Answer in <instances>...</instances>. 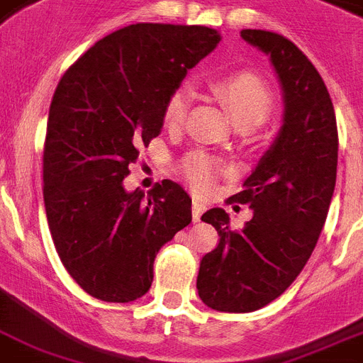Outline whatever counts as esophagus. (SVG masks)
<instances>
[{
  "label": "esophagus",
  "instance_id": "1",
  "mask_svg": "<svg viewBox=\"0 0 363 363\" xmlns=\"http://www.w3.org/2000/svg\"><path fill=\"white\" fill-rule=\"evenodd\" d=\"M203 211H205L203 201H201L199 198H194V201H192V220L199 222V218H201V215H203Z\"/></svg>",
  "mask_w": 363,
  "mask_h": 363
}]
</instances>
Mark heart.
Listing matches in <instances>:
<instances>
[{
  "mask_svg": "<svg viewBox=\"0 0 363 363\" xmlns=\"http://www.w3.org/2000/svg\"><path fill=\"white\" fill-rule=\"evenodd\" d=\"M211 90L226 105L233 122L239 128H258L264 124L273 113L275 101L269 88L258 75L250 71H233L226 75L216 77L211 81ZM190 105V92L184 88H177L169 94L164 105V124L167 128H179L184 122ZM222 164L218 160L211 158L205 152H192L182 158L179 164L181 175L192 184L196 190H207L215 181L216 171Z\"/></svg>",
  "mask_w": 363,
  "mask_h": 363,
  "instance_id": "1",
  "label": "heart"
}]
</instances>
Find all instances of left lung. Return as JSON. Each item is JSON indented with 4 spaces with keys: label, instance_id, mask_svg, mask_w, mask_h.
<instances>
[{
    "label": "left lung",
    "instance_id": "8db88e82",
    "mask_svg": "<svg viewBox=\"0 0 363 363\" xmlns=\"http://www.w3.org/2000/svg\"><path fill=\"white\" fill-rule=\"evenodd\" d=\"M265 54L284 90V124L242 190L228 201L250 205L242 230L224 209L201 220L218 245L199 262L198 294L222 313H252L286 290L311 258L326 222L337 175V122L320 73L290 39L275 31L242 30Z\"/></svg>",
    "mask_w": 363,
    "mask_h": 363
}]
</instances>
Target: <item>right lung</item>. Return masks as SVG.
Segmentation results:
<instances>
[{
    "mask_svg": "<svg viewBox=\"0 0 363 363\" xmlns=\"http://www.w3.org/2000/svg\"><path fill=\"white\" fill-rule=\"evenodd\" d=\"M220 35L205 26L131 24L88 48L60 79L43 150V198L62 264L92 298L128 303L152 284L154 258L192 222V199L164 179L122 186L164 105Z\"/></svg>",
    "mask_w": 363,
    "mask_h": 363,
    "instance_id": "1",
    "label": "right lung"
}]
</instances>
